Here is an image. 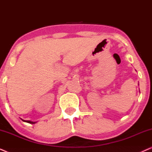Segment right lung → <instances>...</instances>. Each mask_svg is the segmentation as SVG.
<instances>
[{"mask_svg":"<svg viewBox=\"0 0 152 152\" xmlns=\"http://www.w3.org/2000/svg\"><path fill=\"white\" fill-rule=\"evenodd\" d=\"M21 120L23 122H28V123H30V124H34V123H36V122H32V121H30V120H23V119H21Z\"/></svg>","mask_w":152,"mask_h":152,"instance_id":"add662e5","label":"right lung"}]
</instances>
